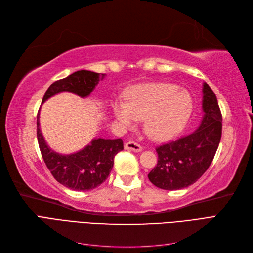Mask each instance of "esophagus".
<instances>
[{"instance_id":"esophagus-1","label":"esophagus","mask_w":253,"mask_h":253,"mask_svg":"<svg viewBox=\"0 0 253 253\" xmlns=\"http://www.w3.org/2000/svg\"><path fill=\"white\" fill-rule=\"evenodd\" d=\"M125 149L126 150H128V151H133V152H141L142 151V147L137 142H134V141H127L126 144H125Z\"/></svg>"}]
</instances>
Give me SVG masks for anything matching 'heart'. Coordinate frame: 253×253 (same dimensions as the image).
Here are the masks:
<instances>
[{
	"mask_svg": "<svg viewBox=\"0 0 253 253\" xmlns=\"http://www.w3.org/2000/svg\"><path fill=\"white\" fill-rule=\"evenodd\" d=\"M114 114L125 127L144 120V132L156 141L169 140L178 135L193 111L192 97L186 89L170 83H152L135 88L127 102L114 103Z\"/></svg>",
	"mask_w": 253,
	"mask_h": 253,
	"instance_id": "heart-1",
	"label": "heart"
}]
</instances>
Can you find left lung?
<instances>
[{"label": "left lung", "mask_w": 253, "mask_h": 253, "mask_svg": "<svg viewBox=\"0 0 253 253\" xmlns=\"http://www.w3.org/2000/svg\"><path fill=\"white\" fill-rule=\"evenodd\" d=\"M204 117L196 131L159 145L155 166L148 177L157 188L180 190L200 179L210 167L221 138V113L208 84L203 88Z\"/></svg>", "instance_id": "obj_1"}]
</instances>
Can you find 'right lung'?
Here are the masks:
<instances>
[{"mask_svg":"<svg viewBox=\"0 0 253 253\" xmlns=\"http://www.w3.org/2000/svg\"><path fill=\"white\" fill-rule=\"evenodd\" d=\"M104 76L105 74L85 70L75 72L66 78L53 82L45 93L42 102L63 91L85 98L90 95ZM37 137L44 163L53 177L61 185L76 191H88L100 186L112 171L115 155L124 150V141L121 139L98 138L73 154H59L45 142L40 131L39 115L37 120Z\"/></svg>","mask_w":253,"mask_h":253,"instance_id":"add662e5","label":"right lung"}]
</instances>
